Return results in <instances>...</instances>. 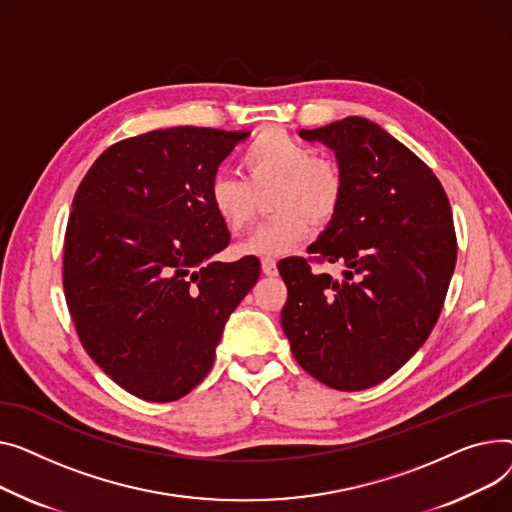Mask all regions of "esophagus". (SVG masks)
Here are the masks:
<instances>
[{
  "label": "esophagus",
  "instance_id": "34e87169",
  "mask_svg": "<svg viewBox=\"0 0 512 512\" xmlns=\"http://www.w3.org/2000/svg\"><path fill=\"white\" fill-rule=\"evenodd\" d=\"M262 273L268 277L277 275V262L273 258H262Z\"/></svg>",
  "mask_w": 512,
  "mask_h": 512
}]
</instances>
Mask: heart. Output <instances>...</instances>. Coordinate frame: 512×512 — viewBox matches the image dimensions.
Here are the masks:
<instances>
[{"instance_id":"heart-1","label":"heart","mask_w":512,"mask_h":512,"mask_svg":"<svg viewBox=\"0 0 512 512\" xmlns=\"http://www.w3.org/2000/svg\"><path fill=\"white\" fill-rule=\"evenodd\" d=\"M246 179L219 173L208 186V202L227 231L246 229L270 194L275 217L262 223L237 250L254 256H285L304 242L310 221L324 225L337 215L345 177L339 163L283 130L260 132L244 150Z\"/></svg>"}]
</instances>
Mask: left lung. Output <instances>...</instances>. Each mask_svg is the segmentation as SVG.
I'll list each match as a JSON object with an SVG mask.
<instances>
[{"label":"left lung","instance_id":"obj_1","mask_svg":"<svg viewBox=\"0 0 512 512\" xmlns=\"http://www.w3.org/2000/svg\"><path fill=\"white\" fill-rule=\"evenodd\" d=\"M299 136L335 150L345 190L310 258L279 266L281 324L299 366L351 393L393 376L430 337L457 262L453 213L432 169L370 119ZM312 263H341L344 279Z\"/></svg>","mask_w":512,"mask_h":512}]
</instances>
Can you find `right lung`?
Instances as JSON below:
<instances>
[{"mask_svg":"<svg viewBox=\"0 0 512 512\" xmlns=\"http://www.w3.org/2000/svg\"><path fill=\"white\" fill-rule=\"evenodd\" d=\"M248 132L167 128L111 144L80 182L64 239L78 339L130 395L169 403L213 368L223 326L260 277L213 262L229 231L208 186Z\"/></svg>","mask_w":512,"mask_h":512,"instance_id":"add662e5","label":"right lung"}]
</instances>
